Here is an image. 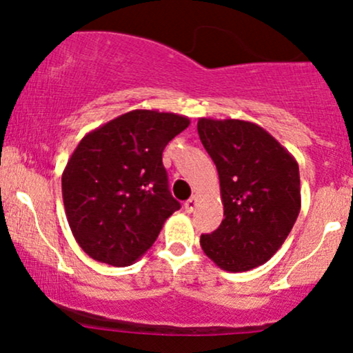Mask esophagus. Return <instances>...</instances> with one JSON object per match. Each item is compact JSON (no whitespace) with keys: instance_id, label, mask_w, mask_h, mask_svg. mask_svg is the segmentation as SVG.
Wrapping results in <instances>:
<instances>
[{"instance_id":"34e87169","label":"esophagus","mask_w":353,"mask_h":353,"mask_svg":"<svg viewBox=\"0 0 353 353\" xmlns=\"http://www.w3.org/2000/svg\"><path fill=\"white\" fill-rule=\"evenodd\" d=\"M196 205H197V197L192 196L189 201H185L184 208H185V210H188V212H194V209H196Z\"/></svg>"}]
</instances>
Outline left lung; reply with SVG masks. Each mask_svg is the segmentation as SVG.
Wrapping results in <instances>:
<instances>
[{
  "label": "left lung",
  "instance_id": "1",
  "mask_svg": "<svg viewBox=\"0 0 353 353\" xmlns=\"http://www.w3.org/2000/svg\"><path fill=\"white\" fill-rule=\"evenodd\" d=\"M197 132L217 168L224 205L221 225L201 236L202 250L228 272L265 264L301 212L297 161L264 128L249 121L201 117Z\"/></svg>",
  "mask_w": 353,
  "mask_h": 353
}]
</instances>
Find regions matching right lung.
Instances as JSON below:
<instances>
[{
	"instance_id": "add662e5",
	"label": "right lung",
	"mask_w": 353,
	"mask_h": 353,
	"mask_svg": "<svg viewBox=\"0 0 353 353\" xmlns=\"http://www.w3.org/2000/svg\"><path fill=\"white\" fill-rule=\"evenodd\" d=\"M189 117L134 109L79 141L61 177L72 236L94 261L134 264L181 209L169 192L163 151Z\"/></svg>"
}]
</instances>
